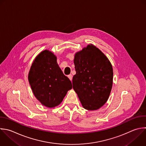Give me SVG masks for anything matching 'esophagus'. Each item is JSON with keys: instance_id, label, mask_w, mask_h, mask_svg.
Masks as SVG:
<instances>
[{"instance_id": "1", "label": "esophagus", "mask_w": 146, "mask_h": 146, "mask_svg": "<svg viewBox=\"0 0 146 146\" xmlns=\"http://www.w3.org/2000/svg\"><path fill=\"white\" fill-rule=\"evenodd\" d=\"M68 78L70 79V80L71 81L72 79V75L71 74H70V75H68Z\"/></svg>"}]
</instances>
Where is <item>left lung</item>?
<instances>
[{"instance_id": "obj_1", "label": "left lung", "mask_w": 146, "mask_h": 146, "mask_svg": "<svg viewBox=\"0 0 146 146\" xmlns=\"http://www.w3.org/2000/svg\"><path fill=\"white\" fill-rule=\"evenodd\" d=\"M73 88L84 108L96 110L107 101L113 82L112 66L96 46L87 45L74 56Z\"/></svg>"}]
</instances>
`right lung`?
<instances>
[{
    "mask_svg": "<svg viewBox=\"0 0 146 146\" xmlns=\"http://www.w3.org/2000/svg\"><path fill=\"white\" fill-rule=\"evenodd\" d=\"M56 60L51 51H42L35 58L28 76L34 95L42 105L48 108L59 105L72 87Z\"/></svg>",
    "mask_w": 146,
    "mask_h": 146,
    "instance_id": "obj_1",
    "label": "right lung"
}]
</instances>
